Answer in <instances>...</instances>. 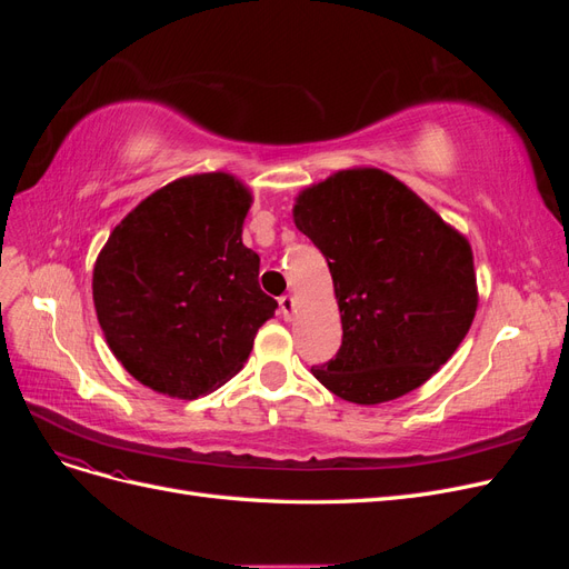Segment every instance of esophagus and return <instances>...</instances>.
<instances>
[{"instance_id":"34e87169","label":"esophagus","mask_w":569,"mask_h":569,"mask_svg":"<svg viewBox=\"0 0 569 569\" xmlns=\"http://www.w3.org/2000/svg\"><path fill=\"white\" fill-rule=\"evenodd\" d=\"M280 313H282L284 320H289L291 316H295V297H291V295L280 297Z\"/></svg>"}]
</instances>
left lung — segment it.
Listing matches in <instances>:
<instances>
[{"label":"left lung","instance_id":"left-lung-1","mask_svg":"<svg viewBox=\"0 0 569 569\" xmlns=\"http://www.w3.org/2000/svg\"><path fill=\"white\" fill-rule=\"evenodd\" d=\"M291 213L330 266L341 313V347L316 380L358 406L425 385L477 313L468 239L380 168L337 170Z\"/></svg>","mask_w":569,"mask_h":569}]
</instances>
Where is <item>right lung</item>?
Segmentation results:
<instances>
[{"label":"right lung","instance_id":"right-lung-1","mask_svg":"<svg viewBox=\"0 0 569 569\" xmlns=\"http://www.w3.org/2000/svg\"><path fill=\"white\" fill-rule=\"evenodd\" d=\"M249 187L230 173L184 176L118 222L92 272L97 320L137 382L192 401L242 370L278 301L242 244Z\"/></svg>","mask_w":569,"mask_h":569}]
</instances>
